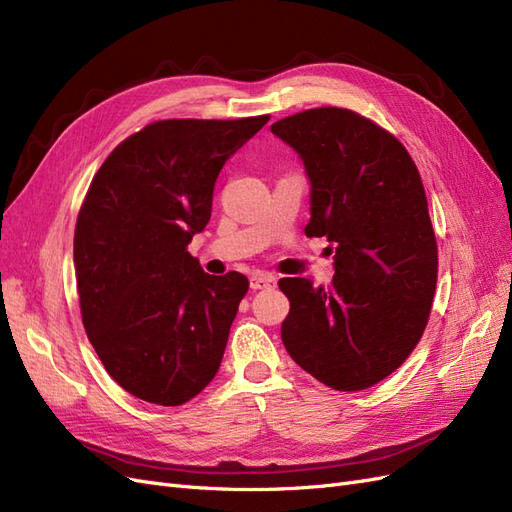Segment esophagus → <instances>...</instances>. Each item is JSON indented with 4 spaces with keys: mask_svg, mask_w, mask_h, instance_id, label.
<instances>
[{
    "mask_svg": "<svg viewBox=\"0 0 512 512\" xmlns=\"http://www.w3.org/2000/svg\"><path fill=\"white\" fill-rule=\"evenodd\" d=\"M275 284H277V280L269 273H254L250 277V286L254 290H271V288H275Z\"/></svg>",
    "mask_w": 512,
    "mask_h": 512,
    "instance_id": "esophagus-1",
    "label": "esophagus"
}]
</instances>
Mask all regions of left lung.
<instances>
[{"label": "left lung", "instance_id": "obj_1", "mask_svg": "<svg viewBox=\"0 0 512 512\" xmlns=\"http://www.w3.org/2000/svg\"><path fill=\"white\" fill-rule=\"evenodd\" d=\"M271 132L299 153L309 179L307 237H327L333 284L284 277L282 342L335 391L391 376L421 339L438 282V245L410 153L348 108H309Z\"/></svg>", "mask_w": 512, "mask_h": 512}]
</instances>
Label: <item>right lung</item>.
I'll return each mask as SVG.
<instances>
[{
	"label": "right lung",
	"mask_w": 512,
	"mask_h": 512,
	"mask_svg": "<svg viewBox=\"0 0 512 512\" xmlns=\"http://www.w3.org/2000/svg\"><path fill=\"white\" fill-rule=\"evenodd\" d=\"M267 121L149 123L89 185L74 230L83 324L111 378L149 404L181 406L218 374L250 282L205 273L188 243L211 218L222 166Z\"/></svg>",
	"instance_id": "obj_1"
}]
</instances>
